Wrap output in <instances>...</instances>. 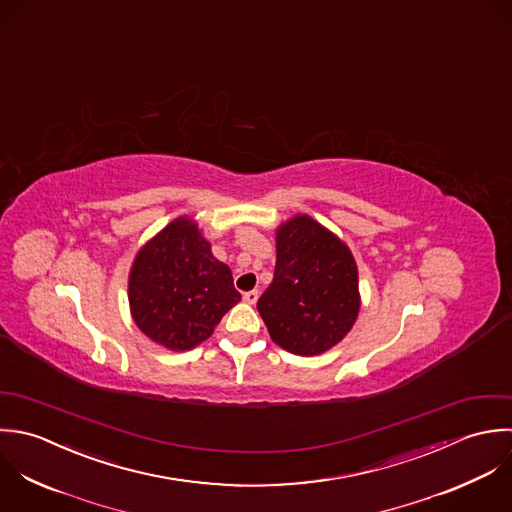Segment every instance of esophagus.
Masks as SVG:
<instances>
[{
	"mask_svg": "<svg viewBox=\"0 0 512 512\" xmlns=\"http://www.w3.org/2000/svg\"><path fill=\"white\" fill-rule=\"evenodd\" d=\"M258 296H260V292L258 290H250V292H244V302L246 304H256L258 302Z\"/></svg>",
	"mask_w": 512,
	"mask_h": 512,
	"instance_id": "34e87169",
	"label": "esophagus"
}]
</instances>
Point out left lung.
I'll use <instances>...</instances> for the list:
<instances>
[{
  "instance_id": "obj_1",
  "label": "left lung",
  "mask_w": 512,
  "mask_h": 512,
  "mask_svg": "<svg viewBox=\"0 0 512 512\" xmlns=\"http://www.w3.org/2000/svg\"><path fill=\"white\" fill-rule=\"evenodd\" d=\"M258 312L280 347L318 355L340 343L357 320V266L340 238L308 214L276 232V270Z\"/></svg>"
}]
</instances>
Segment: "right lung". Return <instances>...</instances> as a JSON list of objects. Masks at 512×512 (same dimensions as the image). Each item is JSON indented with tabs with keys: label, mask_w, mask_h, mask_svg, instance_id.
<instances>
[{
	"label": "right lung",
	"mask_w": 512,
	"mask_h": 512,
	"mask_svg": "<svg viewBox=\"0 0 512 512\" xmlns=\"http://www.w3.org/2000/svg\"><path fill=\"white\" fill-rule=\"evenodd\" d=\"M242 300L232 272L210 252L194 220L180 216L149 240L129 274V304L139 330L172 351L208 340Z\"/></svg>",
	"instance_id": "obj_1"
}]
</instances>
